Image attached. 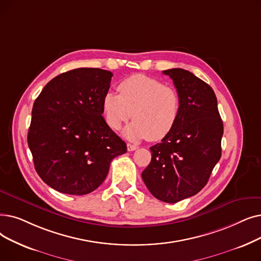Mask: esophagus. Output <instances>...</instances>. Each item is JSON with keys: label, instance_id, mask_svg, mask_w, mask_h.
Wrapping results in <instances>:
<instances>
[{"label": "esophagus", "instance_id": "obj_1", "mask_svg": "<svg viewBox=\"0 0 261 261\" xmlns=\"http://www.w3.org/2000/svg\"><path fill=\"white\" fill-rule=\"evenodd\" d=\"M127 149H128V151H133L135 149H138V146L137 145H132V144H128L127 145Z\"/></svg>", "mask_w": 261, "mask_h": 261}]
</instances>
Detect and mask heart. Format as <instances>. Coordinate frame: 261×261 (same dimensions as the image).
<instances>
[{
	"instance_id": "b5f03b06",
	"label": "heart",
	"mask_w": 261,
	"mask_h": 261,
	"mask_svg": "<svg viewBox=\"0 0 261 261\" xmlns=\"http://www.w3.org/2000/svg\"><path fill=\"white\" fill-rule=\"evenodd\" d=\"M118 90L119 95L110 92L102 100L103 116L112 129H119L132 117L124 137L156 142L175 128L181 105L174 87L145 74H133L119 83Z\"/></svg>"
}]
</instances>
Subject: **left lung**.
<instances>
[{
  "label": "left lung",
  "mask_w": 261,
  "mask_h": 261,
  "mask_svg": "<svg viewBox=\"0 0 261 261\" xmlns=\"http://www.w3.org/2000/svg\"><path fill=\"white\" fill-rule=\"evenodd\" d=\"M163 73L177 89L180 114L172 132L150 147L151 161L142 178L155 198L175 203L207 185L221 159L224 127L217 97L207 83L181 68Z\"/></svg>",
  "instance_id": "obj_1"
}]
</instances>
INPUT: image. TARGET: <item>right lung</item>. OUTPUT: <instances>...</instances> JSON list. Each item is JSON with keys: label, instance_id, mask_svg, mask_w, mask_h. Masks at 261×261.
Returning a JSON list of instances; mask_svg holds the SVG:
<instances>
[{"label": "right lung", "instance_id": "add662e5", "mask_svg": "<svg viewBox=\"0 0 261 261\" xmlns=\"http://www.w3.org/2000/svg\"><path fill=\"white\" fill-rule=\"evenodd\" d=\"M113 73L99 68L64 72L43 87L28 134L34 165L52 189L84 195L103 182L112 160L127 145L102 117Z\"/></svg>", "mask_w": 261, "mask_h": 261}]
</instances>
